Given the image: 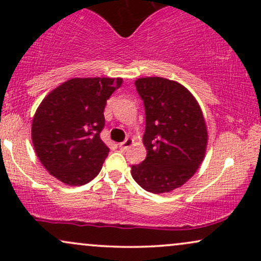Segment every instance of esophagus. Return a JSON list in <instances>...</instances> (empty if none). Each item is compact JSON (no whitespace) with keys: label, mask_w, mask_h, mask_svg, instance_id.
Masks as SVG:
<instances>
[{"label":"esophagus","mask_w":261,"mask_h":261,"mask_svg":"<svg viewBox=\"0 0 261 261\" xmlns=\"http://www.w3.org/2000/svg\"><path fill=\"white\" fill-rule=\"evenodd\" d=\"M133 143H134V140L126 139L124 141V142H121L120 145H119V148H120L121 151H126L127 148H130L131 146H133Z\"/></svg>","instance_id":"obj_1"}]
</instances>
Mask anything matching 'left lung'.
I'll return each mask as SVG.
<instances>
[{
	"label": "left lung",
	"instance_id": "1",
	"mask_svg": "<svg viewBox=\"0 0 261 261\" xmlns=\"http://www.w3.org/2000/svg\"><path fill=\"white\" fill-rule=\"evenodd\" d=\"M135 86L145 106L147 155L131 167V174L149 193H169L195 174L205 157L207 127L201 108L175 81L142 77Z\"/></svg>",
	"mask_w": 261,
	"mask_h": 261
}]
</instances>
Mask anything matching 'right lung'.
<instances>
[{"instance_id": "right-lung-1", "label": "right lung", "mask_w": 261, "mask_h": 261, "mask_svg": "<svg viewBox=\"0 0 261 261\" xmlns=\"http://www.w3.org/2000/svg\"><path fill=\"white\" fill-rule=\"evenodd\" d=\"M122 79H71L53 89L38 107L32 141L39 161L53 176L71 187L99 174L109 147L100 139L104 108Z\"/></svg>"}]
</instances>
